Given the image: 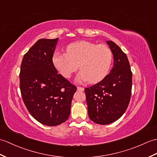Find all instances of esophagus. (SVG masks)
Segmentation results:
<instances>
[{"mask_svg":"<svg viewBox=\"0 0 157 157\" xmlns=\"http://www.w3.org/2000/svg\"><path fill=\"white\" fill-rule=\"evenodd\" d=\"M77 89L78 91H80V92H83V91L84 90V88L82 87H77Z\"/></svg>","mask_w":157,"mask_h":157,"instance_id":"1","label":"esophagus"}]
</instances>
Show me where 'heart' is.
I'll use <instances>...</instances> for the list:
<instances>
[{"instance_id": "1", "label": "heart", "mask_w": 157, "mask_h": 157, "mask_svg": "<svg viewBox=\"0 0 157 157\" xmlns=\"http://www.w3.org/2000/svg\"><path fill=\"white\" fill-rule=\"evenodd\" d=\"M112 61V53L105 45L80 41L66 47V53L55 52L52 61L57 70L65 78H70L78 70L81 71L76 80L95 83L102 80L108 74Z\"/></svg>"}]
</instances>
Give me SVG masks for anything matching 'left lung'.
I'll return each mask as SVG.
<instances>
[{
    "label": "left lung",
    "mask_w": 157,
    "mask_h": 157,
    "mask_svg": "<svg viewBox=\"0 0 157 157\" xmlns=\"http://www.w3.org/2000/svg\"><path fill=\"white\" fill-rule=\"evenodd\" d=\"M106 43L114 57V66L101 82L85 88L89 117L102 125L121 117L128 108L132 91V74L128 57L114 42Z\"/></svg>",
    "instance_id": "left-lung-1"
}]
</instances>
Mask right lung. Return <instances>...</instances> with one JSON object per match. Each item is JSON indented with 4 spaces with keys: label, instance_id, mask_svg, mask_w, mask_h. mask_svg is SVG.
Returning a JSON list of instances; mask_svg holds the SVG:
<instances>
[{
    "label": "right lung",
    "instance_id": "add662e5",
    "mask_svg": "<svg viewBox=\"0 0 157 157\" xmlns=\"http://www.w3.org/2000/svg\"><path fill=\"white\" fill-rule=\"evenodd\" d=\"M59 38L39 39L22 60L20 90L25 106L43 124L54 126L66 121L77 87L57 73L52 57Z\"/></svg>",
    "mask_w": 157,
    "mask_h": 157
}]
</instances>
